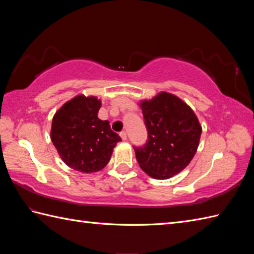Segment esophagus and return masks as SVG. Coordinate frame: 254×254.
I'll use <instances>...</instances> for the list:
<instances>
[{"label": "esophagus", "instance_id": "obj_1", "mask_svg": "<svg viewBox=\"0 0 254 254\" xmlns=\"http://www.w3.org/2000/svg\"><path fill=\"white\" fill-rule=\"evenodd\" d=\"M120 136H121V138L123 139V141H126L127 139V132L126 131H122V132H120Z\"/></svg>", "mask_w": 254, "mask_h": 254}]
</instances>
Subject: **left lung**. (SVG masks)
Here are the masks:
<instances>
[{
    "label": "left lung",
    "instance_id": "8db88e82",
    "mask_svg": "<svg viewBox=\"0 0 254 254\" xmlns=\"http://www.w3.org/2000/svg\"><path fill=\"white\" fill-rule=\"evenodd\" d=\"M148 139L134 147L142 170L155 179L165 180L190 164L198 147L202 127L195 113L179 97L161 91L139 104Z\"/></svg>",
    "mask_w": 254,
    "mask_h": 254
}]
</instances>
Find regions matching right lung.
<instances>
[{"label": "right lung", "instance_id": "1", "mask_svg": "<svg viewBox=\"0 0 254 254\" xmlns=\"http://www.w3.org/2000/svg\"><path fill=\"white\" fill-rule=\"evenodd\" d=\"M100 107L101 101L95 96L78 95L53 116L51 141L69 168L86 174L101 170L121 141L109 121L98 118Z\"/></svg>", "mask_w": 254, "mask_h": 254}]
</instances>
